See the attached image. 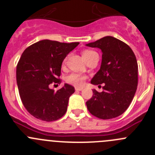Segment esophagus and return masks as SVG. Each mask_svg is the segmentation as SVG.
Segmentation results:
<instances>
[{
  "mask_svg": "<svg viewBox=\"0 0 155 155\" xmlns=\"http://www.w3.org/2000/svg\"><path fill=\"white\" fill-rule=\"evenodd\" d=\"M82 90H83V88L82 87H75V91H82Z\"/></svg>",
  "mask_w": 155,
  "mask_h": 155,
  "instance_id": "34e87169",
  "label": "esophagus"
}]
</instances>
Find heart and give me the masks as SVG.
I'll list each match as a JSON object with an SVG mask.
<instances>
[{"label": "heart", "mask_w": 155, "mask_h": 155, "mask_svg": "<svg viewBox=\"0 0 155 155\" xmlns=\"http://www.w3.org/2000/svg\"><path fill=\"white\" fill-rule=\"evenodd\" d=\"M95 53L97 52L95 51H93V50H84L82 53V55H83V58L85 60L89 58V57H91L92 54H95ZM85 79H86V77L75 73L71 74L66 78V81H67L68 83L71 84L77 87H81L84 84Z\"/></svg>", "instance_id": "b5f03b06"}]
</instances>
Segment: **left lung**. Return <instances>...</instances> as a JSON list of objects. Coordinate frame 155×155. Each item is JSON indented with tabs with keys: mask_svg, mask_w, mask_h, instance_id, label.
<instances>
[{
	"mask_svg": "<svg viewBox=\"0 0 155 155\" xmlns=\"http://www.w3.org/2000/svg\"><path fill=\"white\" fill-rule=\"evenodd\" d=\"M87 46L102 51L101 68L91 83L104 84L101 93L93 91V97L86 102L92 115L102 119L116 118L130 105L138 85V63L132 48L113 36H105Z\"/></svg>",
	"mask_w": 155,
	"mask_h": 155,
	"instance_id": "8db88e82",
	"label": "left lung"
}]
</instances>
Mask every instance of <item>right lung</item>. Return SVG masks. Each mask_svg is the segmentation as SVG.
I'll list each match as a JSON object with an SVG mask.
<instances>
[{
	"instance_id": "obj_1",
	"label": "right lung",
	"mask_w": 155,
	"mask_h": 155,
	"mask_svg": "<svg viewBox=\"0 0 155 155\" xmlns=\"http://www.w3.org/2000/svg\"><path fill=\"white\" fill-rule=\"evenodd\" d=\"M79 42L64 43L44 39L25 49L17 67V83L23 106L32 116L51 122L67 111L74 87L68 84L58 91L49 87L59 83L63 61Z\"/></svg>"
}]
</instances>
